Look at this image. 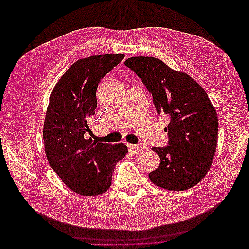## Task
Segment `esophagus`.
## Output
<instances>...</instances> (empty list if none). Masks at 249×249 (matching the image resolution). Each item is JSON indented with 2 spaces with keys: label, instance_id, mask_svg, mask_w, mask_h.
I'll return each mask as SVG.
<instances>
[{
  "label": "esophagus",
  "instance_id": "34e87169",
  "mask_svg": "<svg viewBox=\"0 0 249 249\" xmlns=\"http://www.w3.org/2000/svg\"><path fill=\"white\" fill-rule=\"evenodd\" d=\"M127 147H129V149H130V152L131 153H133V154H137V153H139L141 149H143V148H145V146L144 145H139V144H129L127 145Z\"/></svg>",
  "mask_w": 249,
  "mask_h": 249
}]
</instances>
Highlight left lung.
<instances>
[{"label":"left lung","instance_id":"left-lung-1","mask_svg":"<svg viewBox=\"0 0 249 249\" xmlns=\"http://www.w3.org/2000/svg\"><path fill=\"white\" fill-rule=\"evenodd\" d=\"M134 71L153 95L158 113L169 115V142L153 147L160 164L148 175L158 187L183 191L199 183L212 165L218 140V116L207 92L189 74L154 57H131Z\"/></svg>","mask_w":249,"mask_h":249}]
</instances>
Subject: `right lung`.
I'll return each instance as SVG.
<instances>
[{"label": "right lung", "mask_w": 249, "mask_h": 249, "mask_svg": "<svg viewBox=\"0 0 249 249\" xmlns=\"http://www.w3.org/2000/svg\"><path fill=\"white\" fill-rule=\"evenodd\" d=\"M124 55H95L74 62L50 95L43 124L48 161L71 190L84 196L106 192L116 163L127 153L123 143L112 145L87 138L96 109V89L102 78Z\"/></svg>", "instance_id": "obj_1"}]
</instances>
